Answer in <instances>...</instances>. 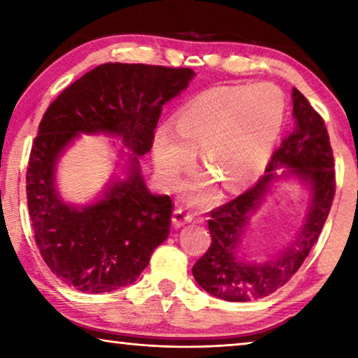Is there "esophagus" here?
Returning a JSON list of instances; mask_svg holds the SVG:
<instances>
[{"instance_id":"esophagus-1","label":"esophagus","mask_w":358,"mask_h":358,"mask_svg":"<svg viewBox=\"0 0 358 358\" xmlns=\"http://www.w3.org/2000/svg\"><path fill=\"white\" fill-rule=\"evenodd\" d=\"M191 221H192V215L189 213V211H186L185 208L173 210L172 222H173L177 227L183 226V224H187V222H191Z\"/></svg>"}]
</instances>
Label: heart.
<instances>
[{
  "label": "heart",
  "instance_id": "obj_1",
  "mask_svg": "<svg viewBox=\"0 0 358 358\" xmlns=\"http://www.w3.org/2000/svg\"><path fill=\"white\" fill-rule=\"evenodd\" d=\"M286 101L271 83L213 87L189 99L175 115L173 129L157 128L153 141L156 172L177 187L201 150L210 171L189 183L194 201L213 194L217 180L227 189L250 185L265 171L282 128Z\"/></svg>",
  "mask_w": 358,
  "mask_h": 358
}]
</instances>
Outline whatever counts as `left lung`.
I'll use <instances>...</instances> for the list:
<instances>
[{
    "instance_id": "left-lung-1",
    "label": "left lung",
    "mask_w": 358,
    "mask_h": 358,
    "mask_svg": "<svg viewBox=\"0 0 358 358\" xmlns=\"http://www.w3.org/2000/svg\"><path fill=\"white\" fill-rule=\"evenodd\" d=\"M294 129L284 138L265 175L234 201L211 211V245L192 266L194 280L216 299L250 301L264 299L296 273L322 230L335 197V169L330 137L320 115L299 90H292ZM278 170H281L280 174ZM295 178L310 191L306 222L297 238L265 261H250L241 241L250 216L259 208L275 180Z\"/></svg>"
}]
</instances>
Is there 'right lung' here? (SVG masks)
<instances>
[{"instance_id": "right-lung-1", "label": "right lung", "mask_w": 358, "mask_h": 358, "mask_svg": "<svg viewBox=\"0 0 358 358\" xmlns=\"http://www.w3.org/2000/svg\"><path fill=\"white\" fill-rule=\"evenodd\" d=\"M194 76L189 68L106 63L48 106L29 155L28 210L42 259L69 287L101 294L129 286L169 237L172 199L150 192L138 159L151 150L162 106ZM78 134L120 136L131 151L127 177L82 208L64 203L55 185L59 157Z\"/></svg>"}]
</instances>
